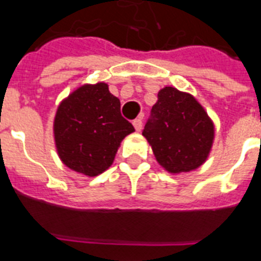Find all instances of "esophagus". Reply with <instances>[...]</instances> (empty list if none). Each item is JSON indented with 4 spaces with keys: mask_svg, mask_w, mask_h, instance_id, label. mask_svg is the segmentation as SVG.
I'll return each instance as SVG.
<instances>
[{
    "mask_svg": "<svg viewBox=\"0 0 261 261\" xmlns=\"http://www.w3.org/2000/svg\"><path fill=\"white\" fill-rule=\"evenodd\" d=\"M133 125H134V127H135L136 131H140V130H142V127H143L142 118H136L135 121L133 122Z\"/></svg>",
    "mask_w": 261,
    "mask_h": 261,
    "instance_id": "obj_1",
    "label": "esophagus"
}]
</instances>
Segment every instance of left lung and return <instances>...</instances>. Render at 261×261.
Wrapping results in <instances>:
<instances>
[{
  "label": "left lung",
  "instance_id": "1",
  "mask_svg": "<svg viewBox=\"0 0 261 261\" xmlns=\"http://www.w3.org/2000/svg\"><path fill=\"white\" fill-rule=\"evenodd\" d=\"M215 134L203 105L191 93L170 86L159 91L152 119L143 131L159 165L170 174L200 168L210 157Z\"/></svg>",
  "mask_w": 261,
  "mask_h": 261
}]
</instances>
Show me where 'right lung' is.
I'll return each instance as SVG.
<instances>
[{
  "instance_id": "right-lung-1",
  "label": "right lung",
  "mask_w": 261,
  "mask_h": 261,
  "mask_svg": "<svg viewBox=\"0 0 261 261\" xmlns=\"http://www.w3.org/2000/svg\"><path fill=\"white\" fill-rule=\"evenodd\" d=\"M134 131L121 116L119 98L104 82L75 88L60 102L53 121L58 157L63 165L87 177L108 170L122 140Z\"/></svg>"
}]
</instances>
